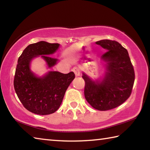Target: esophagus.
Returning a JSON list of instances; mask_svg holds the SVG:
<instances>
[{
  "instance_id": "esophagus-1",
  "label": "esophagus",
  "mask_w": 150,
  "mask_h": 150,
  "mask_svg": "<svg viewBox=\"0 0 150 150\" xmlns=\"http://www.w3.org/2000/svg\"><path fill=\"white\" fill-rule=\"evenodd\" d=\"M73 71L75 73L76 77H78V76L80 75V70L79 69L78 67H74L73 68Z\"/></svg>"
}]
</instances>
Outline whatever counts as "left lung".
I'll return each instance as SVG.
<instances>
[{
	"label": "left lung",
	"mask_w": 150,
	"mask_h": 150,
	"mask_svg": "<svg viewBox=\"0 0 150 150\" xmlns=\"http://www.w3.org/2000/svg\"><path fill=\"white\" fill-rule=\"evenodd\" d=\"M96 44L108 50L101 56L106 63V71L101 81H93L83 73L84 95L94 108L108 110L120 106L130 97L135 73L128 51L118 42L103 40Z\"/></svg>",
	"instance_id": "8db88e82"
}]
</instances>
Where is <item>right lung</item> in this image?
<instances>
[{"label":"right lung","mask_w":150,"mask_h":150,"mask_svg":"<svg viewBox=\"0 0 150 150\" xmlns=\"http://www.w3.org/2000/svg\"><path fill=\"white\" fill-rule=\"evenodd\" d=\"M59 46L41 41L30 44L18 59L14 79V87L20 102L31 112L47 115L55 112L62 103L65 91L75 77V73L63 74L50 71L42 77H38L30 69L32 59L39 55L44 58L49 67L56 64L57 59L52 54Z\"/></svg>","instance_id":"right-lung-1"}]
</instances>
